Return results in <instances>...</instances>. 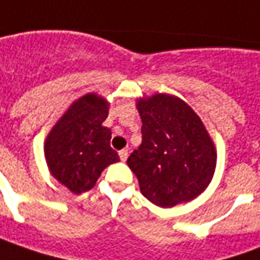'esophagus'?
<instances>
[{
  "instance_id": "34e87169",
  "label": "esophagus",
  "mask_w": 260,
  "mask_h": 260,
  "mask_svg": "<svg viewBox=\"0 0 260 260\" xmlns=\"http://www.w3.org/2000/svg\"><path fill=\"white\" fill-rule=\"evenodd\" d=\"M127 155H128V152H127V150H121L119 151V156H120V161H126L127 159Z\"/></svg>"
}]
</instances>
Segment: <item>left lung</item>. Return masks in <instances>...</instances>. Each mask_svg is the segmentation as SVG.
<instances>
[{"instance_id": "obj_1", "label": "left lung", "mask_w": 260, "mask_h": 260, "mask_svg": "<svg viewBox=\"0 0 260 260\" xmlns=\"http://www.w3.org/2000/svg\"><path fill=\"white\" fill-rule=\"evenodd\" d=\"M143 143L127 158L140 192L158 207H174L207 189L217 150L198 113L169 93L137 99Z\"/></svg>"}]
</instances>
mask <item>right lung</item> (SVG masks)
I'll list each match as a JSON object with an SVG mask.
<instances>
[{
  "label": "right lung",
  "instance_id": "1",
  "mask_svg": "<svg viewBox=\"0 0 260 260\" xmlns=\"http://www.w3.org/2000/svg\"><path fill=\"white\" fill-rule=\"evenodd\" d=\"M109 102L98 93H86L70 105L45 141V158L50 174L70 192L92 189L102 171L119 162L112 147V132L102 126Z\"/></svg>",
  "mask_w": 260,
  "mask_h": 260
}]
</instances>
